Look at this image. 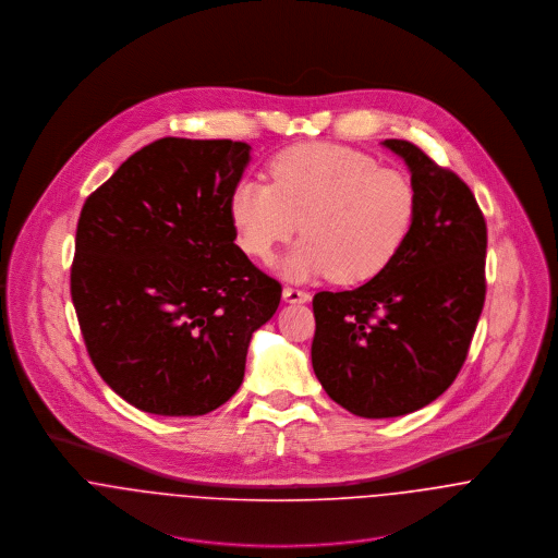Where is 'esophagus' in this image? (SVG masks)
<instances>
[{
  "label": "esophagus",
  "mask_w": 558,
  "mask_h": 558,
  "mask_svg": "<svg viewBox=\"0 0 558 558\" xmlns=\"http://www.w3.org/2000/svg\"><path fill=\"white\" fill-rule=\"evenodd\" d=\"M312 296L305 292V290H299V288H283V301L286 303H292V305H301V303H307Z\"/></svg>",
  "instance_id": "esophagus-1"
}]
</instances>
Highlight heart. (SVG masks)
<instances>
[{
	"label": "heart",
	"instance_id": "b5f03b06",
	"mask_svg": "<svg viewBox=\"0 0 558 558\" xmlns=\"http://www.w3.org/2000/svg\"><path fill=\"white\" fill-rule=\"evenodd\" d=\"M270 182L240 180L228 215L240 248L270 259L301 240L279 264L283 277L310 281L332 275L359 286L385 272L416 219V191L405 173L337 144H299L268 165Z\"/></svg>",
	"mask_w": 558,
	"mask_h": 558
}]
</instances>
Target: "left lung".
<instances>
[{
    "mask_svg": "<svg viewBox=\"0 0 558 558\" xmlns=\"http://www.w3.org/2000/svg\"><path fill=\"white\" fill-rule=\"evenodd\" d=\"M383 146L410 171L412 234L372 281L314 296L319 385L365 418L410 414L442 396L466 361L485 301L487 230L473 191L410 142Z\"/></svg>",
    "mask_w": 558,
    "mask_h": 558,
    "instance_id": "obj_1",
    "label": "left lung"
}]
</instances>
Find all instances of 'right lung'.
Segmentation results:
<instances>
[{
  "instance_id": "1",
  "label": "right lung",
  "mask_w": 558,
  "mask_h": 558,
  "mask_svg": "<svg viewBox=\"0 0 558 558\" xmlns=\"http://www.w3.org/2000/svg\"><path fill=\"white\" fill-rule=\"evenodd\" d=\"M251 160L230 140L165 137L83 204L71 294L89 359L131 405L202 416L244 378L279 281L234 242L228 199Z\"/></svg>"
}]
</instances>
